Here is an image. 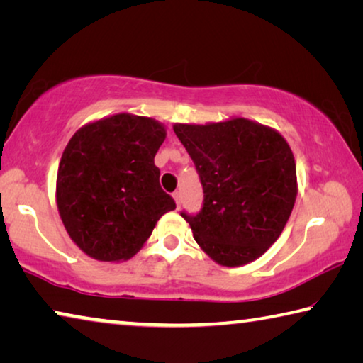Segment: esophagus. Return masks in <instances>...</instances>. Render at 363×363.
I'll return each instance as SVG.
<instances>
[{
	"instance_id": "1",
	"label": "esophagus",
	"mask_w": 363,
	"mask_h": 363,
	"mask_svg": "<svg viewBox=\"0 0 363 363\" xmlns=\"http://www.w3.org/2000/svg\"><path fill=\"white\" fill-rule=\"evenodd\" d=\"M173 199H174V201H176V206L181 208V203H182V195H181V192H174V194H173Z\"/></svg>"
}]
</instances>
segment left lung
Instances as JSON below:
<instances>
[{
	"mask_svg": "<svg viewBox=\"0 0 363 363\" xmlns=\"http://www.w3.org/2000/svg\"><path fill=\"white\" fill-rule=\"evenodd\" d=\"M203 186V208L182 218L219 266L253 262L280 237L298 195L296 163L274 128L232 116L206 125L174 123Z\"/></svg>",
	"mask_w": 363,
	"mask_h": 363,
	"instance_id": "obj_1",
	"label": "left lung"
}]
</instances>
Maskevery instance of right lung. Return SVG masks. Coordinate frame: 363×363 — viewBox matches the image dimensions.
Masks as SVG:
<instances>
[{
	"label": "right lung",
	"mask_w": 363,
	"mask_h": 363,
	"mask_svg": "<svg viewBox=\"0 0 363 363\" xmlns=\"http://www.w3.org/2000/svg\"><path fill=\"white\" fill-rule=\"evenodd\" d=\"M164 138L163 123L123 112L88 123L69 140L57 169V210L89 257L130 259L176 208L153 163Z\"/></svg>",
	"instance_id": "1"
}]
</instances>
